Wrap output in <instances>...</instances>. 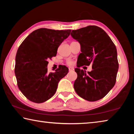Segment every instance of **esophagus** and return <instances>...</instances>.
<instances>
[{"label":"esophagus","mask_w":134,"mask_h":134,"mask_svg":"<svg viewBox=\"0 0 134 134\" xmlns=\"http://www.w3.org/2000/svg\"><path fill=\"white\" fill-rule=\"evenodd\" d=\"M69 71H72V70H74V69L72 67H69Z\"/></svg>","instance_id":"obj_1"}]
</instances>
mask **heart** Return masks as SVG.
I'll use <instances>...</instances> for the list:
<instances>
[{"instance_id":"heart-1","label":"heart","mask_w":134,"mask_h":134,"mask_svg":"<svg viewBox=\"0 0 134 134\" xmlns=\"http://www.w3.org/2000/svg\"><path fill=\"white\" fill-rule=\"evenodd\" d=\"M67 63L68 64H69V65H71V64H72V63H73V62H72L71 60H69V61H67Z\"/></svg>"}]
</instances>
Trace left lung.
I'll return each mask as SVG.
<instances>
[{"mask_svg": "<svg viewBox=\"0 0 134 134\" xmlns=\"http://www.w3.org/2000/svg\"><path fill=\"white\" fill-rule=\"evenodd\" d=\"M71 35L80 44L81 51L74 70L77 74L74 90L86 100L102 99L116 83L119 68L116 46L106 32L97 26L72 30ZM90 64L92 70L87 74L80 69Z\"/></svg>", "mask_w": 134, "mask_h": 134, "instance_id": "left-lung-1", "label": "left lung"}]
</instances>
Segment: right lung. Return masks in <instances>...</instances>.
<instances>
[{
  "mask_svg": "<svg viewBox=\"0 0 134 134\" xmlns=\"http://www.w3.org/2000/svg\"><path fill=\"white\" fill-rule=\"evenodd\" d=\"M71 32L68 30L40 28L33 31L18 48L15 73L18 86L25 96L40 103L54 96L58 83L69 72L65 65L48 72V60L55 57L57 49Z\"/></svg>",
  "mask_w": 134,
  "mask_h": 134,
  "instance_id": "right-lung-1",
  "label": "right lung"
}]
</instances>
